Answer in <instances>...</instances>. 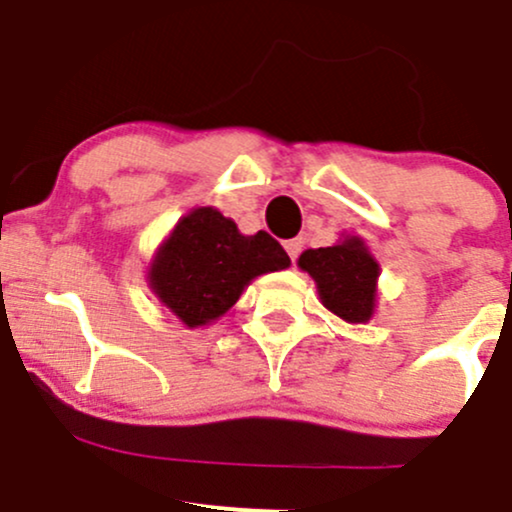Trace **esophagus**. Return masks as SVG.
Wrapping results in <instances>:
<instances>
[{
	"label": "esophagus",
	"instance_id": "obj_1",
	"mask_svg": "<svg viewBox=\"0 0 512 512\" xmlns=\"http://www.w3.org/2000/svg\"><path fill=\"white\" fill-rule=\"evenodd\" d=\"M302 245H304L302 237H294V240H287V242H285V250H287V255L292 257V262L297 260L299 252H302Z\"/></svg>",
	"mask_w": 512,
	"mask_h": 512
}]
</instances>
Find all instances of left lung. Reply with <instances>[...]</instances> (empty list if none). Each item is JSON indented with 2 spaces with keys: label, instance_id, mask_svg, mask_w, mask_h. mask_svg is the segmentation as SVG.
Returning <instances> with one entry per match:
<instances>
[{
  "label": "left lung",
  "instance_id": "1",
  "mask_svg": "<svg viewBox=\"0 0 512 512\" xmlns=\"http://www.w3.org/2000/svg\"><path fill=\"white\" fill-rule=\"evenodd\" d=\"M317 285L324 307L349 324H366L376 309L379 262L359 235H342L332 247L304 250L297 260Z\"/></svg>",
  "mask_w": 512,
  "mask_h": 512
}]
</instances>
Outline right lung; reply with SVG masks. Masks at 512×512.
<instances>
[{"label":"right lung","instance_id":"obj_1","mask_svg":"<svg viewBox=\"0 0 512 512\" xmlns=\"http://www.w3.org/2000/svg\"><path fill=\"white\" fill-rule=\"evenodd\" d=\"M289 257L265 230L242 235L220 210L193 208L153 255L148 287L188 329L220 319L255 277L287 270Z\"/></svg>","mask_w":512,"mask_h":512}]
</instances>
